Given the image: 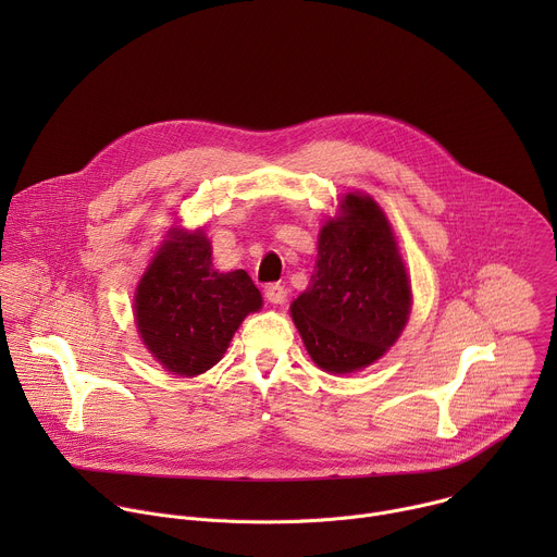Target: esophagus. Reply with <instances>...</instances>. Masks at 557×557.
Here are the masks:
<instances>
[{
    "instance_id": "obj_1",
    "label": "esophagus",
    "mask_w": 557,
    "mask_h": 557,
    "mask_svg": "<svg viewBox=\"0 0 557 557\" xmlns=\"http://www.w3.org/2000/svg\"><path fill=\"white\" fill-rule=\"evenodd\" d=\"M264 297L271 301V304H286V297H288V290L282 286V284H267L264 286Z\"/></svg>"
}]
</instances>
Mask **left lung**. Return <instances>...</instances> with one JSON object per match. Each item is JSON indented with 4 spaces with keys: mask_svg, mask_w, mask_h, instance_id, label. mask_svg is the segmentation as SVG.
<instances>
[{
    "mask_svg": "<svg viewBox=\"0 0 557 557\" xmlns=\"http://www.w3.org/2000/svg\"><path fill=\"white\" fill-rule=\"evenodd\" d=\"M410 306V277L385 213L370 196L348 194L320 231L308 288L290 304L310 359L335 374L374 363L404 333Z\"/></svg>",
    "mask_w": 557,
    "mask_h": 557,
    "instance_id": "8db88e82",
    "label": "left lung"
}]
</instances>
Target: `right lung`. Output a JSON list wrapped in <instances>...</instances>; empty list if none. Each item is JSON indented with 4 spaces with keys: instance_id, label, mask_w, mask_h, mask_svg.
Returning <instances> with one entry per match:
<instances>
[{
    "instance_id": "obj_1",
    "label": "right lung",
    "mask_w": 557,
    "mask_h": 557,
    "mask_svg": "<svg viewBox=\"0 0 557 557\" xmlns=\"http://www.w3.org/2000/svg\"><path fill=\"white\" fill-rule=\"evenodd\" d=\"M262 308L247 271L218 273L202 228H172L143 273L134 314L151 357L178 376L213 368L237 326Z\"/></svg>"
}]
</instances>
